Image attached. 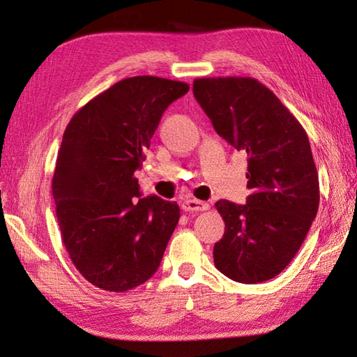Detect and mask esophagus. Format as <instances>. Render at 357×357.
I'll return each instance as SVG.
<instances>
[{
	"label": "esophagus",
	"instance_id": "34e87169",
	"mask_svg": "<svg viewBox=\"0 0 357 357\" xmlns=\"http://www.w3.org/2000/svg\"><path fill=\"white\" fill-rule=\"evenodd\" d=\"M181 207H183L184 211H204L208 210V204L198 199H187L181 204Z\"/></svg>",
	"mask_w": 357,
	"mask_h": 357
}]
</instances>
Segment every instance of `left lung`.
<instances>
[{
  "mask_svg": "<svg viewBox=\"0 0 357 357\" xmlns=\"http://www.w3.org/2000/svg\"><path fill=\"white\" fill-rule=\"evenodd\" d=\"M193 95L218 135L247 155L245 206L215 204L225 233L213 248L216 268L236 282L278 276L312 227L319 176L304 127L268 87L250 77L198 78Z\"/></svg>",
  "mask_w": 357,
  "mask_h": 357,
  "instance_id": "left-lung-1",
  "label": "left lung"
}]
</instances>
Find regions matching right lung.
<instances>
[{
  "mask_svg": "<svg viewBox=\"0 0 357 357\" xmlns=\"http://www.w3.org/2000/svg\"><path fill=\"white\" fill-rule=\"evenodd\" d=\"M188 89L150 75L121 79L66 127L52 179L56 219L73 265L101 290H132L161 264L179 206L139 198L135 172L164 110Z\"/></svg>",
  "mask_w": 357,
  "mask_h": 357,
  "instance_id": "1",
  "label": "right lung"
}]
</instances>
